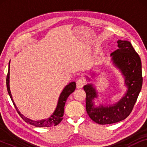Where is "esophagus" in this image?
<instances>
[{"instance_id":"34e87169","label":"esophagus","mask_w":147,"mask_h":147,"mask_svg":"<svg viewBox=\"0 0 147 147\" xmlns=\"http://www.w3.org/2000/svg\"><path fill=\"white\" fill-rule=\"evenodd\" d=\"M84 85H85V82H84V80L82 79L78 80L77 82H76V86H77L78 89L82 88L84 87Z\"/></svg>"}]
</instances>
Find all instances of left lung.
Returning a JSON list of instances; mask_svg holds the SVG:
<instances>
[{"label": "left lung", "mask_w": 147, "mask_h": 147, "mask_svg": "<svg viewBox=\"0 0 147 147\" xmlns=\"http://www.w3.org/2000/svg\"><path fill=\"white\" fill-rule=\"evenodd\" d=\"M117 43L118 49L112 53V59L125 78V84L128 88L125 96L113 105L94 107L93 99L98 96L95 88L92 84L84 87L86 94V112L94 122L100 124L116 123L127 118L133 109L142 85L139 55L129 41L118 40Z\"/></svg>", "instance_id": "1"}]
</instances>
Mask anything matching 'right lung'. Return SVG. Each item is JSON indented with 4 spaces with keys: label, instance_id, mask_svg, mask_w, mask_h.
I'll list each match as a JSON object with an SVG mask.
<instances>
[{
    "label": "right lung",
    "instance_id": "right-lung-1",
    "mask_svg": "<svg viewBox=\"0 0 147 147\" xmlns=\"http://www.w3.org/2000/svg\"><path fill=\"white\" fill-rule=\"evenodd\" d=\"M10 64V61H9ZM10 65H9V71H8V74L7 76V91L9 93L10 98L13 102V103L15 106V107L17 110L18 114H19V116H21L24 121L29 123L31 125H33L36 126V127H50V126H54L57 125L58 124L60 123V122L63 119V116L64 114V107H65V104L66 100H67L68 96L71 94L72 92H74V90H76V82H71V83L68 84L65 87V88L63 90L61 94H60L59 101H58L57 108L55 110V112H53V114L50 116L49 118L45 120H38V121H35V120H32L29 118H26L24 116L23 114H21L18 109L17 108V106H15L14 101L12 98V95L10 91V87H9V75H10Z\"/></svg>",
    "mask_w": 147,
    "mask_h": 147
}]
</instances>
